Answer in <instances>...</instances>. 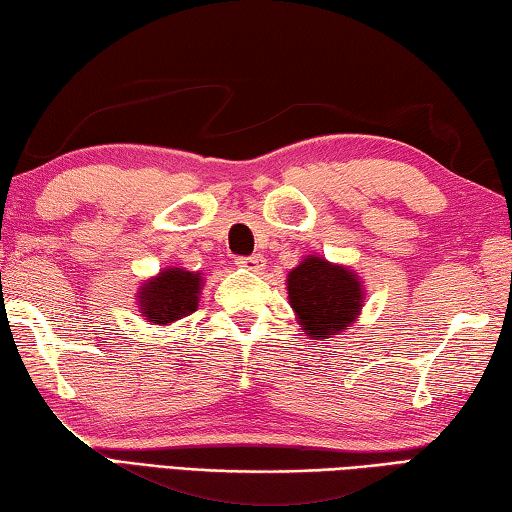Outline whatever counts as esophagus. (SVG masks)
<instances>
[{
  "label": "esophagus",
  "instance_id": "esophagus-1",
  "mask_svg": "<svg viewBox=\"0 0 512 512\" xmlns=\"http://www.w3.org/2000/svg\"><path fill=\"white\" fill-rule=\"evenodd\" d=\"M263 256H240V258H235V265L238 267H245V270H261L263 267Z\"/></svg>",
  "mask_w": 512,
  "mask_h": 512
}]
</instances>
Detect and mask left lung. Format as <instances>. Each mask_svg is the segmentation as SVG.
Instances as JSON below:
<instances>
[{"label": "left lung", "instance_id": "8db88e82", "mask_svg": "<svg viewBox=\"0 0 512 512\" xmlns=\"http://www.w3.org/2000/svg\"><path fill=\"white\" fill-rule=\"evenodd\" d=\"M288 304L304 334L320 341L334 338L359 318L364 281L348 265L309 254L288 272Z\"/></svg>", "mask_w": 512, "mask_h": 512}]
</instances>
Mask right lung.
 I'll return each instance as SVG.
<instances>
[{"instance_id":"right-lung-1","label":"right lung","mask_w":512,"mask_h":512,"mask_svg":"<svg viewBox=\"0 0 512 512\" xmlns=\"http://www.w3.org/2000/svg\"><path fill=\"white\" fill-rule=\"evenodd\" d=\"M201 288V272H190L185 267H164L155 277L141 281L135 295L137 309L148 325L167 327L196 311Z\"/></svg>"}]
</instances>
